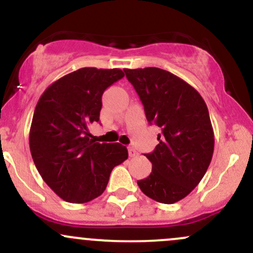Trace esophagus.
Wrapping results in <instances>:
<instances>
[{
  "mask_svg": "<svg viewBox=\"0 0 253 253\" xmlns=\"http://www.w3.org/2000/svg\"><path fill=\"white\" fill-rule=\"evenodd\" d=\"M127 152H129V157H136V156H137L136 150H135V148H132V147L127 148Z\"/></svg>",
  "mask_w": 253,
  "mask_h": 253,
  "instance_id": "1",
  "label": "esophagus"
}]
</instances>
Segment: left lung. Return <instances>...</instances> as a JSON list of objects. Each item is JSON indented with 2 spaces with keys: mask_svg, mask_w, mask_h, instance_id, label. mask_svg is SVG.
Listing matches in <instances>:
<instances>
[{
  "mask_svg": "<svg viewBox=\"0 0 253 253\" xmlns=\"http://www.w3.org/2000/svg\"><path fill=\"white\" fill-rule=\"evenodd\" d=\"M145 108L148 123L161 134L146 157L152 171L137 185L161 204H175L199 185L212 161L214 132L207 105L195 87L165 69H124Z\"/></svg>",
  "mask_w": 253,
  "mask_h": 253,
  "instance_id": "8db88e82",
  "label": "left lung"
}]
</instances>
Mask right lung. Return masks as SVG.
<instances>
[{"instance_id":"right-lung-1","label":"right lung","mask_w":253,"mask_h":253,"mask_svg":"<svg viewBox=\"0 0 253 253\" xmlns=\"http://www.w3.org/2000/svg\"><path fill=\"white\" fill-rule=\"evenodd\" d=\"M124 77L123 70L80 68L43 91L29 132L31 157L52 191L72 204L100 196L112 169L127 158L119 142L98 144L88 126L100 121L102 93Z\"/></svg>"}]
</instances>
